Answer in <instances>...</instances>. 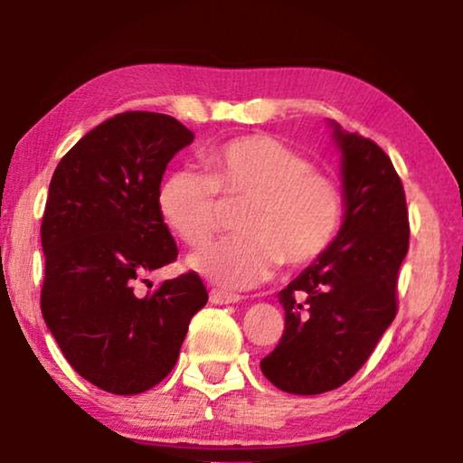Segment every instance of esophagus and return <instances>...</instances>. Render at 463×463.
<instances>
[{
  "instance_id": "esophagus-1",
  "label": "esophagus",
  "mask_w": 463,
  "mask_h": 463,
  "mask_svg": "<svg viewBox=\"0 0 463 463\" xmlns=\"http://www.w3.org/2000/svg\"><path fill=\"white\" fill-rule=\"evenodd\" d=\"M209 298H211V303H215V305H233V303H240L238 294L223 292V290H211Z\"/></svg>"
}]
</instances>
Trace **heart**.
<instances>
[{
  "mask_svg": "<svg viewBox=\"0 0 463 463\" xmlns=\"http://www.w3.org/2000/svg\"><path fill=\"white\" fill-rule=\"evenodd\" d=\"M206 171L179 169L160 184L158 211L187 246L215 236L221 196L242 203L240 236L190 257V267L223 288H252L278 269L317 260L336 240L345 215L338 182L315 171L305 154L271 136H244L211 150Z\"/></svg>",
  "mask_w": 463,
  "mask_h": 463,
  "instance_id": "b5f03b06",
  "label": "heart"
}]
</instances>
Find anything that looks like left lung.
I'll use <instances>...</instances> for the list:
<instances>
[{"mask_svg":"<svg viewBox=\"0 0 463 463\" xmlns=\"http://www.w3.org/2000/svg\"><path fill=\"white\" fill-rule=\"evenodd\" d=\"M334 127L343 152L345 221L332 246L279 290L278 346L260 372L279 391L343 386L370 359L397 315L399 267L410 248L405 190L376 142Z\"/></svg>","mask_w":463,"mask_h":463,"instance_id":"8db88e82","label":"left lung"}]
</instances>
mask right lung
<instances>
[{
  "label": "right lung",
  "mask_w": 463,
  "mask_h": 463,
  "mask_svg": "<svg viewBox=\"0 0 463 463\" xmlns=\"http://www.w3.org/2000/svg\"><path fill=\"white\" fill-rule=\"evenodd\" d=\"M194 133L177 118L129 110L104 120L60 160L42 223V313L79 376L112 394L150 391L175 367L209 292L196 271L137 294L177 259L158 190Z\"/></svg>",
  "instance_id": "right-lung-1"
}]
</instances>
